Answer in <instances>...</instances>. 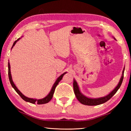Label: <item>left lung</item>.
Wrapping results in <instances>:
<instances>
[{
  "label": "left lung",
  "mask_w": 131,
  "mask_h": 131,
  "mask_svg": "<svg viewBox=\"0 0 131 131\" xmlns=\"http://www.w3.org/2000/svg\"><path fill=\"white\" fill-rule=\"evenodd\" d=\"M125 68H124L123 71V74H122V76L120 79L118 85H117V87L114 88V89L109 94L106 95V96L102 97H99V98H90L87 96H84L83 94H82L80 91L79 87L78 86L76 81L73 79V90L74 92V94L76 95L77 99H78V101L81 103L85 105L88 106H95V105H99L101 104H102L108 101L109 99L112 97L113 95L116 94L117 91L120 87V86L123 82V79H124V72Z\"/></svg>",
  "instance_id": "8db88e82"
}]
</instances>
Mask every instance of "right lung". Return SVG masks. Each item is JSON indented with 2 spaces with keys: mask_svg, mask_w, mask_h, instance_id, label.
<instances>
[{
  "mask_svg": "<svg viewBox=\"0 0 131 131\" xmlns=\"http://www.w3.org/2000/svg\"><path fill=\"white\" fill-rule=\"evenodd\" d=\"M21 38H18V39L17 40H15L14 41V43H13V45L12 47V49L13 48V47L15 46V43H16ZM8 78H9V80H10V84H11V85H12V86L13 87V88L15 90V91L17 92V94H18L19 96L21 97V98L23 99V100L25 101L31 103H34V104L37 103V104H38V105H41V104H45V103H47L48 102H49L51 101V99H52V96H53V95H54V91H55V88H56L57 85H58V84L59 82L62 79V77L64 76V74L66 73V72H65L62 74H61V76H59L58 78L57 79V80L55 81V83L54 84V85H53L52 87L51 88V91H50V93L47 95V96H46L45 97H44V98H43V99H36L29 98V97H26V96H25V95H24L23 94H22V93L20 91H19V90L18 89L16 86H15V85L14 84V83H13V81L12 77V74H11L10 65V63L9 62L8 63Z\"/></svg>",
  "mask_w": 131,
  "mask_h": 131,
  "instance_id": "1",
  "label": "right lung"
}]
</instances>
